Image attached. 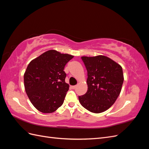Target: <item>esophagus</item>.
<instances>
[{
  "instance_id": "34e87169",
  "label": "esophagus",
  "mask_w": 149,
  "mask_h": 149,
  "mask_svg": "<svg viewBox=\"0 0 149 149\" xmlns=\"http://www.w3.org/2000/svg\"><path fill=\"white\" fill-rule=\"evenodd\" d=\"M76 86H71V88L72 89H75L76 88Z\"/></svg>"
}]
</instances>
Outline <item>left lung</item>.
I'll return each instance as SVG.
<instances>
[{
	"label": "left lung",
	"instance_id": "8db88e82",
	"mask_svg": "<svg viewBox=\"0 0 149 149\" xmlns=\"http://www.w3.org/2000/svg\"><path fill=\"white\" fill-rule=\"evenodd\" d=\"M88 72V91L78 97L85 109L101 113L111 107L119 96L124 81L120 65L106 56H82Z\"/></svg>",
	"mask_w": 149,
	"mask_h": 149
}]
</instances>
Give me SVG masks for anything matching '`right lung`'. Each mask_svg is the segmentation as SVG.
Listing matches in <instances>:
<instances>
[{"label":"right lung","mask_w":149,"mask_h":149,"mask_svg":"<svg viewBox=\"0 0 149 149\" xmlns=\"http://www.w3.org/2000/svg\"><path fill=\"white\" fill-rule=\"evenodd\" d=\"M73 58L54 49L31 60L24 73V86L33 106L43 113L55 112L63 103L69 84L63 71Z\"/></svg>","instance_id":"right-lung-1"}]
</instances>
